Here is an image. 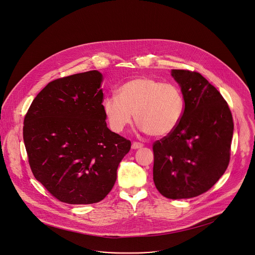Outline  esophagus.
<instances>
[{
  "instance_id": "esophagus-1",
  "label": "esophagus",
  "mask_w": 255,
  "mask_h": 255,
  "mask_svg": "<svg viewBox=\"0 0 255 255\" xmlns=\"http://www.w3.org/2000/svg\"><path fill=\"white\" fill-rule=\"evenodd\" d=\"M143 147V143H140V142H133L132 143V149H138V148H141Z\"/></svg>"
}]
</instances>
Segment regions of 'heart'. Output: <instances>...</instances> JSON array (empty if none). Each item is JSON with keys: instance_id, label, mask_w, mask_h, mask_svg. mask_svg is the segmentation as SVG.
<instances>
[{"instance_id": "b5f03b06", "label": "heart", "mask_w": 255, "mask_h": 255, "mask_svg": "<svg viewBox=\"0 0 255 255\" xmlns=\"http://www.w3.org/2000/svg\"><path fill=\"white\" fill-rule=\"evenodd\" d=\"M117 96L106 97L103 110L114 131H122L134 118L148 135L160 137L172 132L184 113V97L173 84L141 77L122 85Z\"/></svg>"}]
</instances>
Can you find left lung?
<instances>
[{
	"mask_svg": "<svg viewBox=\"0 0 255 255\" xmlns=\"http://www.w3.org/2000/svg\"><path fill=\"white\" fill-rule=\"evenodd\" d=\"M185 101L175 129L153 143V181L167 199L179 200L209 191L228 167L233 118L220 92L201 74L172 69Z\"/></svg>",
	"mask_w": 255,
	"mask_h": 255,
	"instance_id": "left-lung-1",
	"label": "left lung"
}]
</instances>
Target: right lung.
I'll list each match as a JSON object with an SVG mask.
<instances>
[{"label":"right lung","instance_id":"right-lung-1","mask_svg":"<svg viewBox=\"0 0 255 255\" xmlns=\"http://www.w3.org/2000/svg\"><path fill=\"white\" fill-rule=\"evenodd\" d=\"M98 70L50 82L24 118L23 139L35 178L57 200L102 201L117 179L131 142L107 127Z\"/></svg>","mask_w":255,"mask_h":255}]
</instances>
